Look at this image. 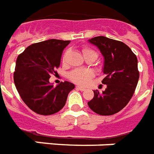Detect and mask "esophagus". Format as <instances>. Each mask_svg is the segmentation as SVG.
Instances as JSON below:
<instances>
[{
	"mask_svg": "<svg viewBox=\"0 0 154 154\" xmlns=\"http://www.w3.org/2000/svg\"><path fill=\"white\" fill-rule=\"evenodd\" d=\"M76 89H77V90H82V91H84V90H85V88L81 87V86H76Z\"/></svg>",
	"mask_w": 154,
	"mask_h": 154,
	"instance_id": "esophagus-1",
	"label": "esophagus"
}]
</instances>
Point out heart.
Listing matches in <instances>:
<instances>
[{"instance_id":"heart-1","label":"heart","mask_w":154,"mask_h":154,"mask_svg":"<svg viewBox=\"0 0 154 154\" xmlns=\"http://www.w3.org/2000/svg\"><path fill=\"white\" fill-rule=\"evenodd\" d=\"M68 54H69V51H66L64 53V58H63L64 61H65ZM83 55H84L85 58H88V57H94L96 59L98 58V54L96 53L95 51L89 48L83 49ZM94 75V72L91 70H89V69H76L69 73V78L77 85H87L90 80L92 79Z\"/></svg>"}]
</instances>
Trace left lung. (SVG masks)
Here are the masks:
<instances>
[{"mask_svg":"<svg viewBox=\"0 0 154 154\" xmlns=\"http://www.w3.org/2000/svg\"><path fill=\"white\" fill-rule=\"evenodd\" d=\"M89 42L97 46L104 57L106 77L102 82L106 88L102 94L94 90L88 105L98 115L111 116L121 111L134 94L140 76L137 58L128 46L120 41L98 36Z\"/></svg>","mask_w":154,"mask_h":154,"instance_id":"8db88e82","label":"left lung"}]
</instances>
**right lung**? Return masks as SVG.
Masks as SVG:
<instances>
[{
    "label": "right lung",
    "instance_id": "obj_1",
    "mask_svg": "<svg viewBox=\"0 0 154 154\" xmlns=\"http://www.w3.org/2000/svg\"><path fill=\"white\" fill-rule=\"evenodd\" d=\"M69 43L52 38L33 43L17 56L14 73L15 86L22 101L35 113L49 116L58 112L74 89L75 85L66 81L56 86L49 82Z\"/></svg>",
    "mask_w": 154,
    "mask_h": 154
}]
</instances>
